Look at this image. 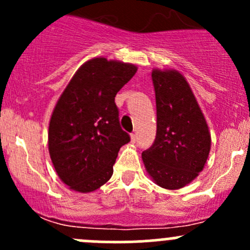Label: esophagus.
I'll return each instance as SVG.
<instances>
[{
    "label": "esophagus",
    "mask_w": 250,
    "mask_h": 250,
    "mask_svg": "<svg viewBox=\"0 0 250 250\" xmlns=\"http://www.w3.org/2000/svg\"><path fill=\"white\" fill-rule=\"evenodd\" d=\"M130 141H132L133 144L137 141V134H135V133H132V134H130Z\"/></svg>",
    "instance_id": "34e87169"
}]
</instances>
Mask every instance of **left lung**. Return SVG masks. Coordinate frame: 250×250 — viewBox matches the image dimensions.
<instances>
[{
    "instance_id": "left-lung-1",
    "label": "left lung",
    "mask_w": 250,
    "mask_h": 250,
    "mask_svg": "<svg viewBox=\"0 0 250 250\" xmlns=\"http://www.w3.org/2000/svg\"><path fill=\"white\" fill-rule=\"evenodd\" d=\"M157 107L155 143L141 153L151 180L179 190L203 170L211 138L204 115L185 76L178 70H152Z\"/></svg>"
}]
</instances>
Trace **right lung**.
Listing matches in <instances>:
<instances>
[{"label":"right lung","instance_id":"obj_1","mask_svg":"<svg viewBox=\"0 0 250 250\" xmlns=\"http://www.w3.org/2000/svg\"><path fill=\"white\" fill-rule=\"evenodd\" d=\"M138 66L93 58L81 65L55 104L48 151L60 180L88 193L110 180L121 146L130 140L118 121L115 97Z\"/></svg>","mask_w":250,"mask_h":250}]
</instances>
